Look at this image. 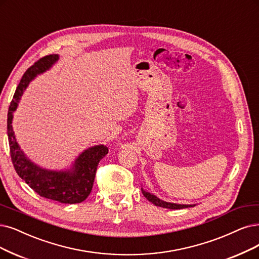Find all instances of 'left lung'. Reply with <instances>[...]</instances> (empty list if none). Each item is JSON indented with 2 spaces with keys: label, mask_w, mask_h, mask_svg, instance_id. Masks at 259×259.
I'll list each match as a JSON object with an SVG mask.
<instances>
[{
  "label": "left lung",
  "mask_w": 259,
  "mask_h": 259,
  "mask_svg": "<svg viewBox=\"0 0 259 259\" xmlns=\"http://www.w3.org/2000/svg\"><path fill=\"white\" fill-rule=\"evenodd\" d=\"M142 193L144 195L149 202H151L154 205L162 208H167V209H183V208H189V207H194V205H186V204H176V203H170V202H165V200H162L159 197H157L155 194H152L150 192H147L144 189L142 188Z\"/></svg>",
  "instance_id": "obj_1"
}]
</instances>
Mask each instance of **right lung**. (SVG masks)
Masks as SVG:
<instances>
[{
  "label": "right lung",
  "instance_id": "1",
  "mask_svg": "<svg viewBox=\"0 0 259 259\" xmlns=\"http://www.w3.org/2000/svg\"><path fill=\"white\" fill-rule=\"evenodd\" d=\"M59 54L47 55L28 68L19 83L14 99L7 114V135L14 167L21 179L42 197L56 200L63 204L81 203L90 195L96 170L100 160L108 154V147L99 144L83 150L74 159L69 168L48 169L28 159L18 144L13 130L14 112L18 108L21 96L37 75L52 68L59 61Z\"/></svg>",
  "mask_w": 259,
  "mask_h": 259
}]
</instances>
